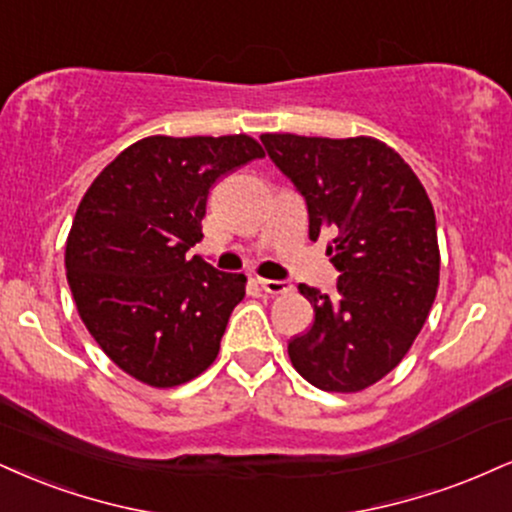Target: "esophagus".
<instances>
[{"label":"esophagus","mask_w":512,"mask_h":512,"mask_svg":"<svg viewBox=\"0 0 512 512\" xmlns=\"http://www.w3.org/2000/svg\"><path fill=\"white\" fill-rule=\"evenodd\" d=\"M257 283H260L262 291L269 293V295L288 293V291H291V288H293L288 281H274V279H257Z\"/></svg>","instance_id":"1"}]
</instances>
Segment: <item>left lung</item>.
I'll use <instances>...</instances> for the list:
<instances>
[{"instance_id":"left-lung-1","label":"left lung","mask_w":512,"mask_h":512,"mask_svg":"<svg viewBox=\"0 0 512 512\" xmlns=\"http://www.w3.org/2000/svg\"><path fill=\"white\" fill-rule=\"evenodd\" d=\"M272 162L307 202L310 238L329 233L336 293L300 283L315 322L288 343L312 386L357 393L398 367L432 310L439 240L427 190L393 147L369 135L264 133Z\"/></svg>"}]
</instances>
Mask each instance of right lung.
<instances>
[{"label": "right lung", "mask_w": 512, "mask_h": 512, "mask_svg": "<svg viewBox=\"0 0 512 512\" xmlns=\"http://www.w3.org/2000/svg\"><path fill=\"white\" fill-rule=\"evenodd\" d=\"M264 157L250 135H150L85 190L66 238V279L97 346L128 377L174 389L217 360L243 274L186 252L202 240L209 188Z\"/></svg>", "instance_id": "obj_1"}]
</instances>
